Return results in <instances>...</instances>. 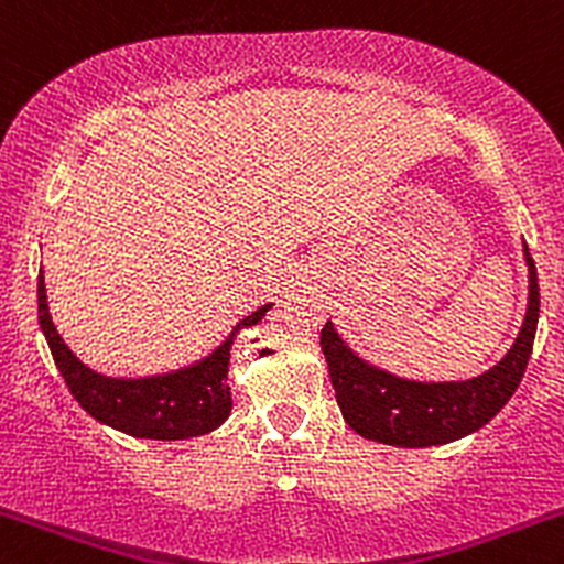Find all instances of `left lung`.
Here are the masks:
<instances>
[{
  "mask_svg": "<svg viewBox=\"0 0 564 564\" xmlns=\"http://www.w3.org/2000/svg\"><path fill=\"white\" fill-rule=\"evenodd\" d=\"M524 253H528L530 264V305L524 326L509 356L490 372L474 377V380H401V377L361 361L326 321V326L321 329V350L329 361V377L345 423L364 438L393 444V447L447 444L490 423L522 382L535 343L541 292H538L533 257L528 249Z\"/></svg>",
  "mask_w": 564,
  "mask_h": 564,
  "instance_id": "1",
  "label": "left lung"
}]
</instances>
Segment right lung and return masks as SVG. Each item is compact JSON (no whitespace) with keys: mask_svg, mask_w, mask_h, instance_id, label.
Wrapping results in <instances>:
<instances>
[{"mask_svg":"<svg viewBox=\"0 0 564 564\" xmlns=\"http://www.w3.org/2000/svg\"><path fill=\"white\" fill-rule=\"evenodd\" d=\"M36 292H40V324L47 345H51L53 361L79 406L93 414L98 423H107L111 429L131 433V436L163 438V442L200 436V433L219 429L225 423L232 410L230 386H227L232 339L246 326L259 324L270 307L264 305L257 313L246 315L230 337L203 361L169 375L135 377L133 380V377L98 375L85 367L55 332L42 275Z\"/></svg>","mask_w":564,"mask_h":564,"instance_id":"right-lung-1","label":"right lung"}]
</instances>
